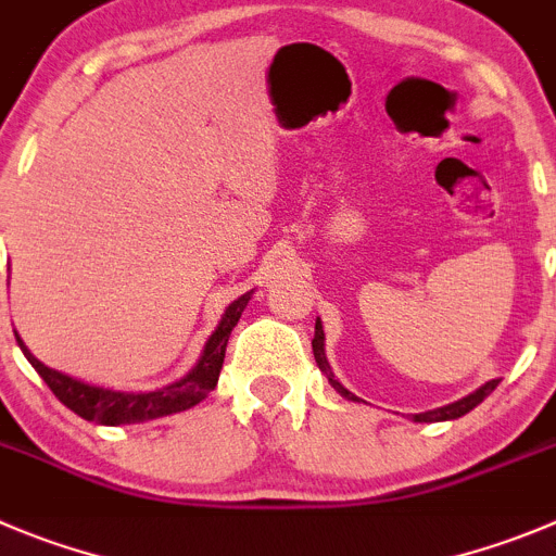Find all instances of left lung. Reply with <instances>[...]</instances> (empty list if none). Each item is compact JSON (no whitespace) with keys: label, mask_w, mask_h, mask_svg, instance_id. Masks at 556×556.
Returning a JSON list of instances; mask_svg holds the SVG:
<instances>
[{"label":"left lung","mask_w":556,"mask_h":556,"mask_svg":"<svg viewBox=\"0 0 556 556\" xmlns=\"http://www.w3.org/2000/svg\"><path fill=\"white\" fill-rule=\"evenodd\" d=\"M313 354H315V362H318L320 372H326V378H329L331 387H334L337 392H340V395L345 397V401H351V403H365V401H359V397H356L354 392H349V389L342 387V383L334 378V372H331L329 359H326V334H324V324H320V318L315 320ZM496 383H500V378H494V381H485L480 389H475L471 395L460 397V401H455V403H447V406L430 408V412H422V414H412V419H414V422H447V419L464 417V414H469L471 408L480 406V403L485 401V397H489L491 392H494Z\"/></svg>","instance_id":"left-lung-1"}]
</instances>
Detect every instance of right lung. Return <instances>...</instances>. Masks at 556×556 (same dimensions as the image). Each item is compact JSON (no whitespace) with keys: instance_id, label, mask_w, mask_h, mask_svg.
Segmentation results:
<instances>
[{"instance_id":"obj_1","label":"right lung","mask_w":556,"mask_h":556,"mask_svg":"<svg viewBox=\"0 0 556 556\" xmlns=\"http://www.w3.org/2000/svg\"><path fill=\"white\" fill-rule=\"evenodd\" d=\"M252 293L254 290H247V293L238 295L236 302L225 309L214 334L207 337L205 345H202L200 359L194 362V367H191L184 378H178V381L167 383V387L161 389H150V392H126V389L98 387V383H87L81 381V378L65 376V372L43 365V362L24 345L18 331H15V342H18V349L24 351L29 365L38 370V376L49 383L51 392L60 397V403H65V406L74 414H79L81 419H90V422L96 425L148 422V419L186 412V408L205 401L207 392H214L216 381H219L222 365H225V351L227 340H230V331L236 329L238 318H241V313L247 309Z\"/></svg>"}]
</instances>
